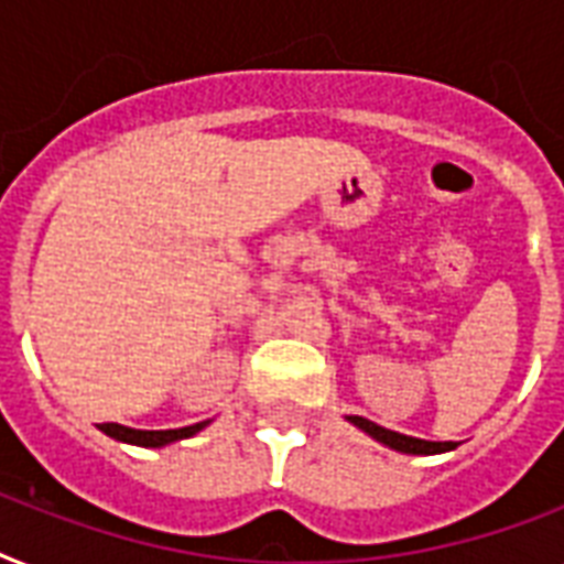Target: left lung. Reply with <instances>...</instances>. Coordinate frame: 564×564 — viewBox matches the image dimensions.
<instances>
[{"label": "left lung", "mask_w": 564, "mask_h": 564, "mask_svg": "<svg viewBox=\"0 0 564 564\" xmlns=\"http://www.w3.org/2000/svg\"><path fill=\"white\" fill-rule=\"evenodd\" d=\"M354 427H360L362 433H369L371 438L383 442V445L401 451V454H445V451H454L456 442H427V438H415V436H403V433H394V430H386L375 421L362 419V415H348Z\"/></svg>", "instance_id": "1"}]
</instances>
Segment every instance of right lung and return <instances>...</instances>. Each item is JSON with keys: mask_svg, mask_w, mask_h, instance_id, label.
Wrapping results in <instances>:
<instances>
[{"mask_svg": "<svg viewBox=\"0 0 564 564\" xmlns=\"http://www.w3.org/2000/svg\"><path fill=\"white\" fill-rule=\"evenodd\" d=\"M202 427H207V421L193 424V427H181V430H131V427H122V424H99L101 433H108V436L119 438V442H128V445H140V447L170 445V442H178V438L195 436Z\"/></svg>", "mask_w": 564, "mask_h": 564, "instance_id": "add662e5", "label": "right lung"}]
</instances>
